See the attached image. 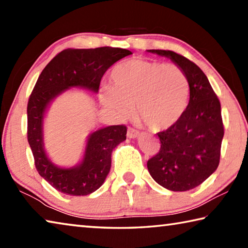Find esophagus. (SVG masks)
<instances>
[{
    "label": "esophagus",
    "instance_id": "esophagus-1",
    "mask_svg": "<svg viewBox=\"0 0 248 248\" xmlns=\"http://www.w3.org/2000/svg\"><path fill=\"white\" fill-rule=\"evenodd\" d=\"M138 136H139V132H138L137 130H134L132 128H128L127 137L129 138V139H136Z\"/></svg>",
    "mask_w": 248,
    "mask_h": 248
}]
</instances>
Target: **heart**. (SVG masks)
<instances>
[{"instance_id": "obj_1", "label": "heart", "mask_w": 248, "mask_h": 248, "mask_svg": "<svg viewBox=\"0 0 248 248\" xmlns=\"http://www.w3.org/2000/svg\"><path fill=\"white\" fill-rule=\"evenodd\" d=\"M112 86H104L99 98L119 118H127L136 106L137 117L152 131L174 125L186 111L189 83L175 64L131 59L115 66Z\"/></svg>"}]
</instances>
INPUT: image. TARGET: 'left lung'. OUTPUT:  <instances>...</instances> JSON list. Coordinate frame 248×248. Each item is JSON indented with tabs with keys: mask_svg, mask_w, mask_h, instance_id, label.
I'll list each match as a JSON object with an SVG mask.
<instances>
[{
	"mask_svg": "<svg viewBox=\"0 0 248 248\" xmlns=\"http://www.w3.org/2000/svg\"><path fill=\"white\" fill-rule=\"evenodd\" d=\"M170 59L189 83V103L177 123L157 133L159 152L148 161L152 178L171 191H187L217 170L224 136L221 105L198 65L170 50H148Z\"/></svg>",
	"mask_w": 248,
	"mask_h": 248,
	"instance_id": "1",
	"label": "left lung"
}]
</instances>
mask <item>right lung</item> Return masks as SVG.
I'll use <instances>...</instances> for the list:
<instances>
[{
    "label": "right lung",
    "instance_id": "obj_1",
    "mask_svg": "<svg viewBox=\"0 0 248 248\" xmlns=\"http://www.w3.org/2000/svg\"><path fill=\"white\" fill-rule=\"evenodd\" d=\"M130 50L111 47L65 49L46 65L27 106V138L41 177L53 188L70 196L90 195L104 184L111 166V153L125 140V125H109L87 137L82 161L72 167L54 164L45 150L44 119L58 96L70 89H85L98 93L105 72Z\"/></svg>",
    "mask_w": 248,
    "mask_h": 248
}]
</instances>
